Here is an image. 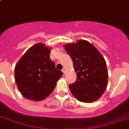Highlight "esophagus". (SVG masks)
Masks as SVG:
<instances>
[{"instance_id":"obj_1","label":"esophagus","mask_w":129,"mask_h":129,"mask_svg":"<svg viewBox=\"0 0 129 129\" xmlns=\"http://www.w3.org/2000/svg\"><path fill=\"white\" fill-rule=\"evenodd\" d=\"M62 71L63 72V73H66V68L63 67V69H62Z\"/></svg>"}]
</instances>
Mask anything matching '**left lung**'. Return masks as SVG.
<instances>
[{"instance_id":"left-lung-1","label":"left lung","mask_w":129,"mask_h":129,"mask_svg":"<svg viewBox=\"0 0 129 129\" xmlns=\"http://www.w3.org/2000/svg\"><path fill=\"white\" fill-rule=\"evenodd\" d=\"M73 62L77 80L69 85L72 95L79 101H95L105 91L108 74L105 60L95 47L86 40L65 45Z\"/></svg>"}]
</instances>
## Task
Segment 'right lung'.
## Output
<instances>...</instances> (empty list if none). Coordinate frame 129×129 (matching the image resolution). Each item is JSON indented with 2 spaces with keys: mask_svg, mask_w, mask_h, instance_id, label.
I'll use <instances>...</instances> for the list:
<instances>
[{
  "mask_svg": "<svg viewBox=\"0 0 129 129\" xmlns=\"http://www.w3.org/2000/svg\"><path fill=\"white\" fill-rule=\"evenodd\" d=\"M50 53L49 47L37 43L25 52L15 66V82L25 98L37 101L45 99L63 75L50 60Z\"/></svg>",
  "mask_w": 129,
  "mask_h": 129,
  "instance_id": "1",
  "label": "right lung"
}]
</instances>
